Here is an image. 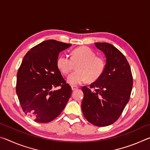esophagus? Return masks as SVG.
Returning <instances> with one entry per match:
<instances>
[{
    "label": "esophagus",
    "instance_id": "1",
    "mask_svg": "<svg viewBox=\"0 0 150 150\" xmlns=\"http://www.w3.org/2000/svg\"><path fill=\"white\" fill-rule=\"evenodd\" d=\"M71 88H72L73 91H75L76 89H77L78 87H77V86H71Z\"/></svg>",
    "mask_w": 150,
    "mask_h": 150
}]
</instances>
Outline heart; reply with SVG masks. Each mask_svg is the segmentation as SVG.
<instances>
[{"mask_svg":"<svg viewBox=\"0 0 150 150\" xmlns=\"http://www.w3.org/2000/svg\"><path fill=\"white\" fill-rule=\"evenodd\" d=\"M77 65V71L67 78V82L72 85H80L89 79L95 81L105 70V63L102 57L96 56L90 48L81 46L71 52V57L62 55L57 60V66L63 75H68Z\"/></svg>","mask_w":150,"mask_h":150,"instance_id":"obj_1","label":"heart"}]
</instances>
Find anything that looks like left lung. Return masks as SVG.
<instances>
[{
  "label": "left lung",
  "mask_w": 150,
  "mask_h": 150,
  "mask_svg": "<svg viewBox=\"0 0 150 150\" xmlns=\"http://www.w3.org/2000/svg\"><path fill=\"white\" fill-rule=\"evenodd\" d=\"M106 56L105 70L89 85L83 86L81 108L93 125L106 126L118 120L130 100L133 86L130 66L120 51L106 42L95 43Z\"/></svg>",
  "instance_id": "left-lung-1"
}]
</instances>
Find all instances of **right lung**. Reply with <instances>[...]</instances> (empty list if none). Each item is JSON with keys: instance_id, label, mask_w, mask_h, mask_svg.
I'll return each instance as SVG.
<instances>
[{"instance_id": "right-lung-1", "label": "right lung", "mask_w": 150, "mask_h": 150, "mask_svg": "<svg viewBox=\"0 0 150 150\" xmlns=\"http://www.w3.org/2000/svg\"><path fill=\"white\" fill-rule=\"evenodd\" d=\"M71 44L49 40L27 52L17 73L16 91L20 106L35 122L47 123L59 116L71 95L57 66L59 53ZM60 88L53 91L54 88Z\"/></svg>"}]
</instances>
